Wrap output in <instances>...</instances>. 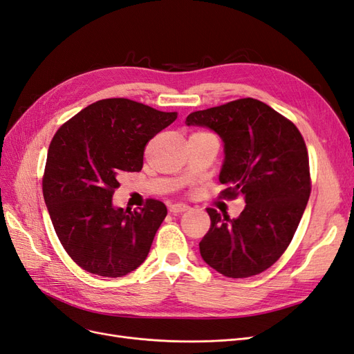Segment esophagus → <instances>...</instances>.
<instances>
[{
    "label": "esophagus",
    "instance_id": "34e87169",
    "mask_svg": "<svg viewBox=\"0 0 354 354\" xmlns=\"http://www.w3.org/2000/svg\"><path fill=\"white\" fill-rule=\"evenodd\" d=\"M189 209V205L186 203H181V202H176V203H171L169 205V211L173 214H178V212H185Z\"/></svg>",
    "mask_w": 354,
    "mask_h": 354
}]
</instances>
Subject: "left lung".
Here are the masks:
<instances>
[{
    "instance_id": "8db88e82",
    "label": "left lung",
    "mask_w": 354,
    "mask_h": 354,
    "mask_svg": "<svg viewBox=\"0 0 354 354\" xmlns=\"http://www.w3.org/2000/svg\"><path fill=\"white\" fill-rule=\"evenodd\" d=\"M187 125L208 127L224 142L220 195L243 196L238 218L207 208L211 226L199 242L203 261L242 279L269 269L291 243L312 192L308 153L292 121L257 99L192 112Z\"/></svg>"
}]
</instances>
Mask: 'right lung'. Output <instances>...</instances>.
I'll return each mask as SVG.
<instances>
[{"label": "right lung", "mask_w": 354, "mask_h": 354, "mask_svg": "<svg viewBox=\"0 0 354 354\" xmlns=\"http://www.w3.org/2000/svg\"><path fill=\"white\" fill-rule=\"evenodd\" d=\"M177 112H160L130 99H103L72 116L50 143L42 195L53 227L81 269L104 277L136 270L151 250L167 207L147 199L140 209L115 208L122 173L143 167L149 140L173 124Z\"/></svg>", "instance_id": "1"}]
</instances>
